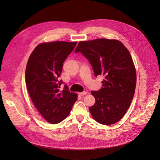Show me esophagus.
<instances>
[{"label":"esophagus","instance_id":"34e87169","mask_svg":"<svg viewBox=\"0 0 160 160\" xmlns=\"http://www.w3.org/2000/svg\"><path fill=\"white\" fill-rule=\"evenodd\" d=\"M87 94V92L86 91H83V92H81V93H79V95L81 96H83Z\"/></svg>","mask_w":160,"mask_h":160}]
</instances>
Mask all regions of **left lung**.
<instances>
[{"label":"left lung","instance_id":"8db88e82","mask_svg":"<svg viewBox=\"0 0 160 160\" xmlns=\"http://www.w3.org/2000/svg\"><path fill=\"white\" fill-rule=\"evenodd\" d=\"M88 59L95 76L102 75V87L92 91L95 104L89 108L100 124H114L126 113L136 86V72L128 49L118 40L81 41L75 50Z\"/></svg>","mask_w":160,"mask_h":160}]
</instances>
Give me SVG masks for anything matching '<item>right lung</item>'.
Wrapping results in <instances>:
<instances>
[{"mask_svg": "<svg viewBox=\"0 0 160 160\" xmlns=\"http://www.w3.org/2000/svg\"><path fill=\"white\" fill-rule=\"evenodd\" d=\"M77 42L55 41L38 45L30 55L25 72L26 85L30 98L47 122L52 124L64 120L77 99L59 77L62 65Z\"/></svg>", "mask_w": 160, "mask_h": 160, "instance_id": "right-lung-1", "label": "right lung"}]
</instances>
